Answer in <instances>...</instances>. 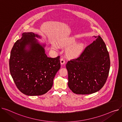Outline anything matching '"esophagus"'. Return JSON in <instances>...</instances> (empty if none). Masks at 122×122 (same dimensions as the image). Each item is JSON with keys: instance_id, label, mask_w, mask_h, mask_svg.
Here are the masks:
<instances>
[{"instance_id": "esophagus-1", "label": "esophagus", "mask_w": 122, "mask_h": 122, "mask_svg": "<svg viewBox=\"0 0 122 122\" xmlns=\"http://www.w3.org/2000/svg\"><path fill=\"white\" fill-rule=\"evenodd\" d=\"M65 63V61L64 59H63V58H62V59H60V63H61V65L64 64Z\"/></svg>"}]
</instances>
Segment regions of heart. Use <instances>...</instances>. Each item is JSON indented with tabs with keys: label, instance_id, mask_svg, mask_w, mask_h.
<instances>
[{
	"label": "heart",
	"instance_id": "b5f03b06",
	"mask_svg": "<svg viewBox=\"0 0 122 122\" xmlns=\"http://www.w3.org/2000/svg\"><path fill=\"white\" fill-rule=\"evenodd\" d=\"M75 42V40L72 38H65L61 40L58 44L62 47H67L74 44ZM52 48L56 50L58 48V46L56 43H54L52 44ZM81 51L82 46L80 44H75L67 49V54L72 58H76L81 54Z\"/></svg>",
	"mask_w": 122,
	"mask_h": 122
}]
</instances>
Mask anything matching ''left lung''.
Listing matches in <instances>:
<instances>
[{
	"instance_id": "left-lung-1",
	"label": "left lung",
	"mask_w": 122,
	"mask_h": 122,
	"mask_svg": "<svg viewBox=\"0 0 122 122\" xmlns=\"http://www.w3.org/2000/svg\"><path fill=\"white\" fill-rule=\"evenodd\" d=\"M94 37L95 40L80 56L68 61L66 66L68 86L76 94H89L99 91L108 78L109 55L102 38L99 36Z\"/></svg>"
}]
</instances>
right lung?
Segmentation results:
<instances>
[{
    "label": "right lung",
    "mask_w": 122,
    "mask_h": 122,
    "mask_svg": "<svg viewBox=\"0 0 122 122\" xmlns=\"http://www.w3.org/2000/svg\"><path fill=\"white\" fill-rule=\"evenodd\" d=\"M36 37H41L32 32L23 33L12 48L9 59L10 72L16 86L29 96L41 95L49 91L60 68V56L48 57L46 45L41 46Z\"/></svg>",
    "instance_id": "1"
}]
</instances>
